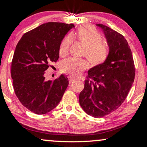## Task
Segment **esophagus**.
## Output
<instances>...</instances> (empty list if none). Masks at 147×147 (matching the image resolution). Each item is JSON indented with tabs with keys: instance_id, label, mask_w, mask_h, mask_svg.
I'll use <instances>...</instances> for the list:
<instances>
[{
	"instance_id": "34e87169",
	"label": "esophagus",
	"mask_w": 147,
	"mask_h": 147,
	"mask_svg": "<svg viewBox=\"0 0 147 147\" xmlns=\"http://www.w3.org/2000/svg\"><path fill=\"white\" fill-rule=\"evenodd\" d=\"M68 80H69V84H72V82L75 81V80H74V79H72V78H71V77H69Z\"/></svg>"
}]
</instances>
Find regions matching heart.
Returning a JSON list of instances; mask_svg holds the SVG:
<instances>
[{"label": "heart", "mask_w": 147, "mask_h": 147, "mask_svg": "<svg viewBox=\"0 0 147 147\" xmlns=\"http://www.w3.org/2000/svg\"><path fill=\"white\" fill-rule=\"evenodd\" d=\"M75 37L84 47L83 56L86 58L91 65H98L105 61L109 55V47L107 44L101 42L102 37L97 30L91 27H82L77 31ZM71 42L70 36H66L62 40L59 50L61 57L67 55ZM87 67L88 64L84 59L70 58L62 63L61 69L64 73L72 77H77Z\"/></svg>", "instance_id": "obj_1"}]
</instances>
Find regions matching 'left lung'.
<instances>
[{
    "label": "left lung",
    "instance_id": "obj_1",
    "mask_svg": "<svg viewBox=\"0 0 147 147\" xmlns=\"http://www.w3.org/2000/svg\"><path fill=\"white\" fill-rule=\"evenodd\" d=\"M96 26L102 30L109 53L104 63L88 71L79 100L87 114L98 118L121 105L133 85L135 69L131 50L123 35L103 24Z\"/></svg>",
    "mask_w": 147,
    "mask_h": 147
}]
</instances>
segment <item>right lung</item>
I'll list each match as a JSON object with an SVG mask.
<instances>
[{
    "mask_svg": "<svg viewBox=\"0 0 147 147\" xmlns=\"http://www.w3.org/2000/svg\"><path fill=\"white\" fill-rule=\"evenodd\" d=\"M72 24L47 22L24 34L16 47L11 66L15 94L30 112L44 114L60 102L68 86L63 75L54 82L45 80L50 62L59 58V47Z\"/></svg>",
    "mask_w": 147,
    "mask_h": 147,
    "instance_id": "add662e5",
    "label": "right lung"
}]
</instances>
